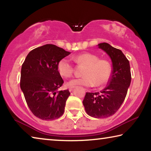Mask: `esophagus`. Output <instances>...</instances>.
I'll return each mask as SVG.
<instances>
[{
    "label": "esophagus",
    "instance_id": "1",
    "mask_svg": "<svg viewBox=\"0 0 151 151\" xmlns=\"http://www.w3.org/2000/svg\"><path fill=\"white\" fill-rule=\"evenodd\" d=\"M73 88H74V87H70V88H69V90H70V92H71V91L73 90Z\"/></svg>",
    "mask_w": 151,
    "mask_h": 151
}]
</instances>
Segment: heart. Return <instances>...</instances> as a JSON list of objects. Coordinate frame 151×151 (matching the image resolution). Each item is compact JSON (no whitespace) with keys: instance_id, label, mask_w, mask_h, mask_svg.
<instances>
[{"instance_id":"heart-1","label":"heart","mask_w":151,"mask_h":151,"mask_svg":"<svg viewBox=\"0 0 151 151\" xmlns=\"http://www.w3.org/2000/svg\"><path fill=\"white\" fill-rule=\"evenodd\" d=\"M76 63L86 65L81 78H73L67 83L70 87L83 86L92 87L104 85L109 80L111 74L110 63L105 59H99L94 54L85 53L74 57ZM58 71L63 78H70L72 76L73 68L70 60L66 58L61 59L58 63Z\"/></svg>"}]
</instances>
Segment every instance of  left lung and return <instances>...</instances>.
<instances>
[{
    "label": "left lung",
    "mask_w": 151,
    "mask_h": 151,
    "mask_svg": "<svg viewBox=\"0 0 151 151\" xmlns=\"http://www.w3.org/2000/svg\"><path fill=\"white\" fill-rule=\"evenodd\" d=\"M98 47L110 57L112 75L109 84L100 92L86 93L83 104L89 116L104 118L114 114L122 104L131 82V73L129 61L122 51L107 43H99Z\"/></svg>",
    "instance_id": "1"
}]
</instances>
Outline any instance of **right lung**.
I'll list each match as a JSON object with an SVG mask.
<instances>
[{"label":"right lung","instance_id":"obj_1","mask_svg":"<svg viewBox=\"0 0 151 151\" xmlns=\"http://www.w3.org/2000/svg\"><path fill=\"white\" fill-rule=\"evenodd\" d=\"M71 53L52 44L31 51L22 65L20 86L32 113L43 120H53L63 115L68 90L58 91L63 79L58 63Z\"/></svg>","mask_w":151,"mask_h":151}]
</instances>
